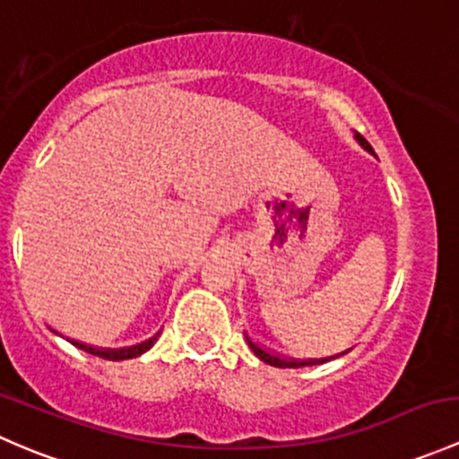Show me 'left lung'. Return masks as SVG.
Wrapping results in <instances>:
<instances>
[{
  "label": "left lung",
  "instance_id": "8db88e82",
  "mask_svg": "<svg viewBox=\"0 0 459 459\" xmlns=\"http://www.w3.org/2000/svg\"><path fill=\"white\" fill-rule=\"evenodd\" d=\"M355 140H358V143H359V146L364 148V151L373 152L371 143H368L367 140H364V137L359 135V133H355ZM247 342H248V346H251V351H253V353H255L257 358L262 359V362L271 364V367H277V368H299V367H313V364H324V362H328V359H335V358H340V355L349 353V351H344V353H340V355H331V358H319V359H295V358H284V355L275 353V351H268V349H264V346L255 344V342H253V337H248V333H247Z\"/></svg>",
  "mask_w": 459,
  "mask_h": 459
}]
</instances>
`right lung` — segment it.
Here are the masks:
<instances>
[{"label": "right lung", "mask_w": 459, "mask_h": 459, "mask_svg": "<svg viewBox=\"0 0 459 459\" xmlns=\"http://www.w3.org/2000/svg\"><path fill=\"white\" fill-rule=\"evenodd\" d=\"M55 333H57V331H55ZM157 337H160V333H155V335L148 337V340L140 342V344L124 346V349H101V346H91V344H84V342H77V340H68V342H71V344H75L77 349L86 351V353L97 355V358H104V359H113V362H119V359H133V358H137V355L146 353V351L151 349L152 344H155Z\"/></svg>", "instance_id": "obj_1"}]
</instances>
